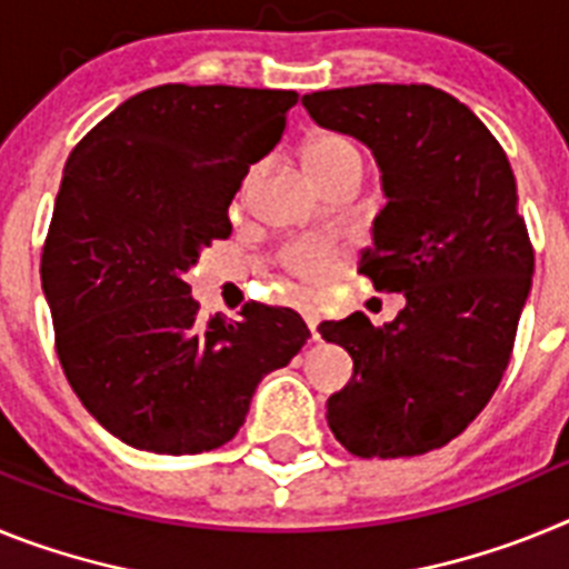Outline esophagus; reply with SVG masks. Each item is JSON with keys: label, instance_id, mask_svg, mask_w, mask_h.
<instances>
[{"label": "esophagus", "instance_id": "obj_1", "mask_svg": "<svg viewBox=\"0 0 569 569\" xmlns=\"http://www.w3.org/2000/svg\"><path fill=\"white\" fill-rule=\"evenodd\" d=\"M301 316H305V321H308L313 339H319V333H316V328H319V310H316V305L305 301V305H301Z\"/></svg>", "mask_w": 569, "mask_h": 569}]
</instances>
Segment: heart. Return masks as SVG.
<instances>
[{
    "label": "heart",
    "mask_w": 569,
    "mask_h": 569,
    "mask_svg": "<svg viewBox=\"0 0 569 569\" xmlns=\"http://www.w3.org/2000/svg\"><path fill=\"white\" fill-rule=\"evenodd\" d=\"M305 164H308L310 173L319 179L325 188L339 179H361L365 176V150L359 148L356 139L345 133H319L313 136L305 148ZM256 170H250L248 179H244V193L253 184ZM281 261L290 273L301 276V279H325V276L333 270L336 261V248L330 241L321 239H293L288 248L281 250Z\"/></svg>",
    "instance_id": "heart-1"
}]
</instances>
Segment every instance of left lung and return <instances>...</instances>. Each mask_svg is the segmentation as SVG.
Wrapping results in <instances>:
<instances>
[{
  "instance_id": "obj_1",
  "label": "left lung",
  "mask_w": 569,
  "mask_h": 569,
  "mask_svg": "<svg viewBox=\"0 0 569 569\" xmlns=\"http://www.w3.org/2000/svg\"><path fill=\"white\" fill-rule=\"evenodd\" d=\"M301 104L373 150L387 204L359 273L405 293L385 328L365 313L319 325L353 359L328 425L361 459L421 456L485 410L510 361L536 264L516 176L479 116L433 84L319 90Z\"/></svg>"
}]
</instances>
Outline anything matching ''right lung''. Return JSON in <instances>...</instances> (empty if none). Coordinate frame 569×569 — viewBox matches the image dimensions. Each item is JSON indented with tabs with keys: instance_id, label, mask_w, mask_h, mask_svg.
<instances>
[{
	"instance_id": "add662e5",
	"label": "right lung",
	"mask_w": 569,
	"mask_h": 569,
	"mask_svg": "<svg viewBox=\"0 0 569 569\" xmlns=\"http://www.w3.org/2000/svg\"><path fill=\"white\" fill-rule=\"evenodd\" d=\"M296 90L159 84L73 148L42 248L57 356L99 425L148 453L216 450L253 390L310 339L290 308L199 319L184 273L216 239L250 164L279 144Z\"/></svg>"
}]
</instances>
